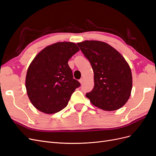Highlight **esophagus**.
I'll list each match as a JSON object with an SVG mask.
<instances>
[{
  "mask_svg": "<svg viewBox=\"0 0 156 156\" xmlns=\"http://www.w3.org/2000/svg\"><path fill=\"white\" fill-rule=\"evenodd\" d=\"M83 81H84V79H83V78H81V79H80V80H79V83H81V84H83Z\"/></svg>",
  "mask_w": 156,
  "mask_h": 156,
  "instance_id": "1",
  "label": "esophagus"
}]
</instances>
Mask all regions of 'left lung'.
<instances>
[{
    "label": "left lung",
    "mask_w": 156,
    "mask_h": 156,
    "mask_svg": "<svg viewBox=\"0 0 156 156\" xmlns=\"http://www.w3.org/2000/svg\"><path fill=\"white\" fill-rule=\"evenodd\" d=\"M77 45L94 72V87L86 94L87 98L102 110L119 109L129 100L132 90V73L128 63L105 42L85 40Z\"/></svg>",
    "instance_id": "obj_1"
}]
</instances>
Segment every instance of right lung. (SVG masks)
Listing matches in <instances>:
<instances>
[{
	"label": "right lung",
	"instance_id": "1",
	"mask_svg": "<svg viewBox=\"0 0 156 156\" xmlns=\"http://www.w3.org/2000/svg\"><path fill=\"white\" fill-rule=\"evenodd\" d=\"M79 51L73 42H57L37 54L27 69L25 87L32 104L45 114H53L67 106L80 83L73 78L68 60Z\"/></svg>",
	"mask_w": 156,
	"mask_h": 156
}]
</instances>
